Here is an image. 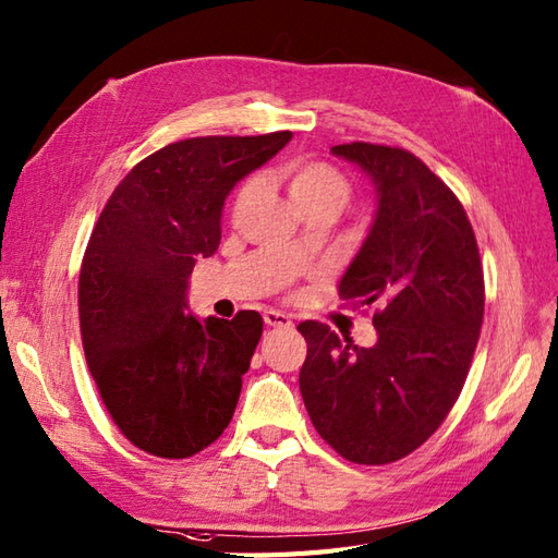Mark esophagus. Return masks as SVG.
Here are the masks:
<instances>
[{
	"instance_id": "esophagus-1",
	"label": "esophagus",
	"mask_w": 558,
	"mask_h": 558,
	"mask_svg": "<svg viewBox=\"0 0 558 558\" xmlns=\"http://www.w3.org/2000/svg\"><path fill=\"white\" fill-rule=\"evenodd\" d=\"M265 325L267 327H281V329H289L293 327V319L287 313H279V311H265Z\"/></svg>"
}]
</instances>
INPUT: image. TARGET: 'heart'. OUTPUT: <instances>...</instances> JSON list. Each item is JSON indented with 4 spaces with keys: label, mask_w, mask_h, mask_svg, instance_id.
<instances>
[{
    "label": "heart",
    "mask_w": 558,
    "mask_h": 558,
    "mask_svg": "<svg viewBox=\"0 0 558 558\" xmlns=\"http://www.w3.org/2000/svg\"><path fill=\"white\" fill-rule=\"evenodd\" d=\"M279 179L287 185V193L291 195L293 205L303 215L313 213V209H333V213H341L351 201L349 179L337 167L317 162V159H293V162L279 169ZM257 189L259 183L255 179L241 185L231 205L233 217H239L255 201Z\"/></svg>",
    "instance_id": "obj_1"
}]
</instances>
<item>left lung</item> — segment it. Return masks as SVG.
Segmentation results:
<instances>
[{
	"label": "left lung",
	"instance_id": "left-lung-1",
	"mask_svg": "<svg viewBox=\"0 0 558 558\" xmlns=\"http://www.w3.org/2000/svg\"><path fill=\"white\" fill-rule=\"evenodd\" d=\"M377 189L367 239L339 281L343 301L377 303V343L363 349L301 322V393L319 437L361 465L415 451L461 393L485 315L475 231L453 191L401 147L333 145Z\"/></svg>",
	"mask_w": 558,
	"mask_h": 558
}]
</instances>
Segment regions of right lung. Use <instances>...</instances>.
Returning a JSON list of instances; mask_svg holds the SVG:
<instances>
[{
    "mask_svg": "<svg viewBox=\"0 0 558 558\" xmlns=\"http://www.w3.org/2000/svg\"><path fill=\"white\" fill-rule=\"evenodd\" d=\"M205 135L135 165L107 201L85 247L78 317L85 361L133 447L189 458L219 439L236 411L263 317L189 313L195 259L215 255L221 209L243 177L291 141Z\"/></svg>",
    "mask_w": 558,
    "mask_h": 558,
    "instance_id": "obj_1",
    "label": "right lung"
}]
</instances>
